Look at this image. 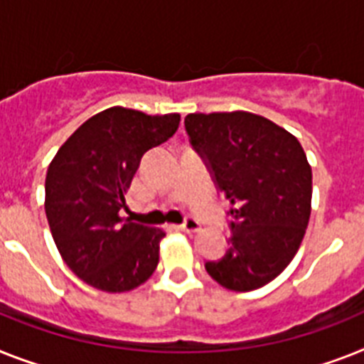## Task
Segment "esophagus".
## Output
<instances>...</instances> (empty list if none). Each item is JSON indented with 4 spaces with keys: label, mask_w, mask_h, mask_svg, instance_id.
I'll use <instances>...</instances> for the list:
<instances>
[{
    "label": "esophagus",
    "mask_w": 364,
    "mask_h": 364,
    "mask_svg": "<svg viewBox=\"0 0 364 364\" xmlns=\"http://www.w3.org/2000/svg\"><path fill=\"white\" fill-rule=\"evenodd\" d=\"M178 229L184 230V232H195V230L200 229V223L195 218H191V215H186L184 221L178 225Z\"/></svg>",
    "instance_id": "34e87169"
}]
</instances>
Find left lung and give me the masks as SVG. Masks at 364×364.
<instances>
[{"instance_id": "obj_1", "label": "left lung", "mask_w": 364, "mask_h": 364, "mask_svg": "<svg viewBox=\"0 0 364 364\" xmlns=\"http://www.w3.org/2000/svg\"><path fill=\"white\" fill-rule=\"evenodd\" d=\"M189 145L229 199V249L204 268L221 287L249 292L287 268L311 218L312 171L299 141L247 111L191 113Z\"/></svg>"}]
</instances>
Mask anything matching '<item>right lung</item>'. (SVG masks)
Masks as SVG:
<instances>
[{
  "mask_svg": "<svg viewBox=\"0 0 364 364\" xmlns=\"http://www.w3.org/2000/svg\"><path fill=\"white\" fill-rule=\"evenodd\" d=\"M178 113L109 107L77 128L46 173V218L63 260L87 284L126 292L154 273L161 229L121 218L141 158L173 137Z\"/></svg>",
  "mask_w": 364,
  "mask_h": 364,
  "instance_id": "add662e5",
  "label": "right lung"
}]
</instances>
